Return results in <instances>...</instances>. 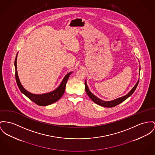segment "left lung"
<instances>
[{
	"label": "left lung",
	"instance_id": "1",
	"mask_svg": "<svg viewBox=\"0 0 155 155\" xmlns=\"http://www.w3.org/2000/svg\"><path fill=\"white\" fill-rule=\"evenodd\" d=\"M139 72H140V71H139ZM139 79L138 80L137 83L135 84V86L133 87V89L129 92V93H127L124 96H123V97H120V98H118V99H116L112 101L105 102V101H103L101 100L100 99L97 98L96 96H95L93 94H92V93L90 92V91L89 90V88H88V87L87 86V84H86V82H85V91H86V93L87 94V95L89 96V97L92 99V101H93L94 103H96V104H99L100 106H103V107H112L116 106L117 104L123 102L124 101H125L127 98H128L130 96H131L134 92L135 89H136V87H137V86L138 85V83H139Z\"/></svg>",
	"mask_w": 155,
	"mask_h": 155
}]
</instances>
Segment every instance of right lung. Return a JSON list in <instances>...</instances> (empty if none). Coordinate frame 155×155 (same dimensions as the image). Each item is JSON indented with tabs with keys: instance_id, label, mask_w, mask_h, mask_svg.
I'll return each instance as SVG.
<instances>
[{
	"instance_id": "add662e5",
	"label": "right lung",
	"mask_w": 155,
	"mask_h": 155,
	"mask_svg": "<svg viewBox=\"0 0 155 155\" xmlns=\"http://www.w3.org/2000/svg\"><path fill=\"white\" fill-rule=\"evenodd\" d=\"M17 55H18V54H17ZM17 55H16V57L15 61V78H16V81L17 84L18 86V87L19 88L21 92L23 93L25 95H26L30 100H31V101H33L34 103L37 104L38 105L42 106L51 104L52 103H54L56 101H58V100H59L64 92L66 82L69 78L70 74L72 73V72L69 73L65 76V77L64 78L63 80L62 81V83L59 85V86L56 90L53 91V92H51L50 93L42 94H32V93H29L26 89H25L20 82V81H19V77L18 75V72H17V66H16Z\"/></svg>"
}]
</instances>
